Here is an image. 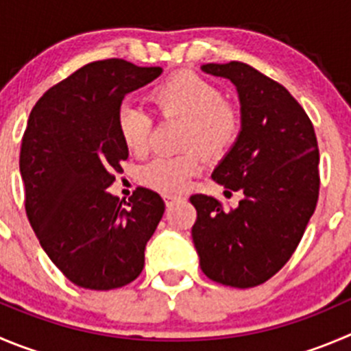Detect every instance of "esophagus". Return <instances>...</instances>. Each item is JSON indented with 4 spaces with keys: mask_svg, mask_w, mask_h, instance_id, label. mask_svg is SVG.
Segmentation results:
<instances>
[{
    "mask_svg": "<svg viewBox=\"0 0 351 351\" xmlns=\"http://www.w3.org/2000/svg\"><path fill=\"white\" fill-rule=\"evenodd\" d=\"M163 199H165V205L170 206L173 202H178V199H181V196H178V195H163Z\"/></svg>",
    "mask_w": 351,
    "mask_h": 351,
    "instance_id": "esophagus-1",
    "label": "esophagus"
}]
</instances>
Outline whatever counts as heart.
<instances>
[{"label": "heart", "instance_id": "obj_1", "mask_svg": "<svg viewBox=\"0 0 351 351\" xmlns=\"http://www.w3.org/2000/svg\"><path fill=\"white\" fill-rule=\"evenodd\" d=\"M156 108L163 115L181 117L188 128L182 146H198L208 155L228 152L239 138V112L223 101V95L215 84L196 73L184 72L167 79L152 93ZM152 117L136 103L123 101L117 112V131L123 146L132 155H143L148 149ZM202 153L196 149L181 155L156 156L139 172L143 184L165 195L181 193L188 188L193 176L202 170Z\"/></svg>", "mask_w": 351, "mask_h": 351}]
</instances>
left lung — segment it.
Returning <instances> with one entry per match:
<instances>
[{"instance_id":"1","label":"left lung","mask_w":351,"mask_h":351,"mask_svg":"<svg viewBox=\"0 0 351 351\" xmlns=\"http://www.w3.org/2000/svg\"><path fill=\"white\" fill-rule=\"evenodd\" d=\"M229 79L241 105V132L212 173L223 193L241 191L236 208L193 195L191 229L206 278L253 288L285 267L319 198V149L308 115L288 89L241 62L206 63Z\"/></svg>"}]
</instances>
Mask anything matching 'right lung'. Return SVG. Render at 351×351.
<instances>
[{
    "label": "right lung",
    "mask_w": 351,
    "mask_h": 351,
    "mask_svg": "<svg viewBox=\"0 0 351 351\" xmlns=\"http://www.w3.org/2000/svg\"><path fill=\"white\" fill-rule=\"evenodd\" d=\"M160 66L120 58L93 62L41 96L20 148L25 212L46 255L69 281L108 291L134 281L165 203L138 188L129 202L108 193L129 149L117 131L125 95Z\"/></svg>",
    "instance_id": "1"
}]
</instances>
